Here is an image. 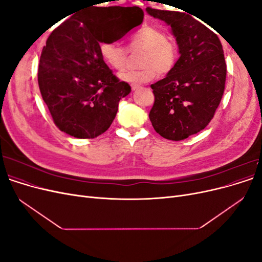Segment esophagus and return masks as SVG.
I'll list each match as a JSON object with an SVG mask.
<instances>
[{"mask_svg":"<svg viewBox=\"0 0 262 262\" xmlns=\"http://www.w3.org/2000/svg\"><path fill=\"white\" fill-rule=\"evenodd\" d=\"M141 87V85L140 84H137V83H132L131 84V89H132V91H137L138 89H140Z\"/></svg>","mask_w":262,"mask_h":262,"instance_id":"esophagus-1","label":"esophagus"}]
</instances>
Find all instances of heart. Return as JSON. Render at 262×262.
<instances>
[{
	"label": "heart",
	"mask_w": 262,
	"mask_h": 262,
	"mask_svg": "<svg viewBox=\"0 0 262 262\" xmlns=\"http://www.w3.org/2000/svg\"><path fill=\"white\" fill-rule=\"evenodd\" d=\"M132 51L143 50L138 70H128L120 74L125 82L146 83L154 80L157 72L166 75L176 67L179 58L178 46L170 40L165 30L146 26L129 39ZM99 53L106 64L116 71H122L128 61L129 51L120 41L104 40L99 45Z\"/></svg>",
	"instance_id": "1"
}]
</instances>
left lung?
I'll use <instances>...</instances> for the list:
<instances>
[{"label": "left lung", "mask_w": 262, "mask_h": 262, "mask_svg": "<svg viewBox=\"0 0 262 262\" xmlns=\"http://www.w3.org/2000/svg\"><path fill=\"white\" fill-rule=\"evenodd\" d=\"M146 11L170 25L180 53L171 72L150 85L154 105L149 120L163 138L181 141L203 130L215 115L226 81L223 47L217 35L191 15Z\"/></svg>", "instance_id": "obj_1"}]
</instances>
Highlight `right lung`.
Segmentation results:
<instances>
[{
  "instance_id": "1",
  "label": "right lung",
  "mask_w": 262,
  "mask_h": 262,
  "mask_svg": "<svg viewBox=\"0 0 262 262\" xmlns=\"http://www.w3.org/2000/svg\"><path fill=\"white\" fill-rule=\"evenodd\" d=\"M105 7L82 10L53 29L41 51L38 84L57 128L77 139L106 132L131 91L99 53ZM143 13V12H142Z\"/></svg>"
}]
</instances>
